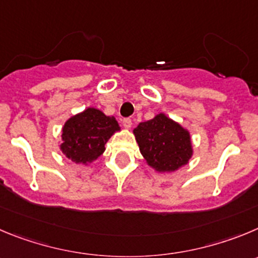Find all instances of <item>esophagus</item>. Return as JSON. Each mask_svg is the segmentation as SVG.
I'll list each match as a JSON object with an SVG mask.
<instances>
[{"instance_id":"1","label":"esophagus","mask_w":258,"mask_h":258,"mask_svg":"<svg viewBox=\"0 0 258 258\" xmlns=\"http://www.w3.org/2000/svg\"><path fill=\"white\" fill-rule=\"evenodd\" d=\"M122 124H123L124 128H131L132 121H131V119H130V118H124L123 121H122Z\"/></svg>"}]
</instances>
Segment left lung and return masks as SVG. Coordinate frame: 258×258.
Returning a JSON list of instances; mask_svg holds the SVG:
<instances>
[{
	"instance_id": "obj_1",
	"label": "left lung",
	"mask_w": 258,
	"mask_h": 258,
	"mask_svg": "<svg viewBox=\"0 0 258 258\" xmlns=\"http://www.w3.org/2000/svg\"><path fill=\"white\" fill-rule=\"evenodd\" d=\"M134 135L148 165L156 172H174L188 164L194 154L189 132L164 113L139 123Z\"/></svg>"
}]
</instances>
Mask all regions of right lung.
Listing matches in <instances>:
<instances>
[{"instance_id":"right-lung-1","label":"right lung","mask_w":258,"mask_h":258,"mask_svg":"<svg viewBox=\"0 0 258 258\" xmlns=\"http://www.w3.org/2000/svg\"><path fill=\"white\" fill-rule=\"evenodd\" d=\"M119 130L114 117L96 108H86L66 121L59 149L74 163L86 165L104 153L107 141Z\"/></svg>"}]
</instances>
